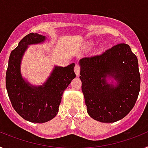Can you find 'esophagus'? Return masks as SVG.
Returning <instances> with one entry per match:
<instances>
[{
	"label": "esophagus",
	"mask_w": 148,
	"mask_h": 148,
	"mask_svg": "<svg viewBox=\"0 0 148 148\" xmlns=\"http://www.w3.org/2000/svg\"><path fill=\"white\" fill-rule=\"evenodd\" d=\"M74 71H75L76 76H79V75H80V66H79V65H75V68H74Z\"/></svg>",
	"instance_id": "obj_1"
}]
</instances>
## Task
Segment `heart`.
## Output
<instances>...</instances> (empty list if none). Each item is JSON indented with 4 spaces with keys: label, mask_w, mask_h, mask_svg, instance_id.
I'll return each mask as SVG.
<instances>
[{
    "label": "heart",
    "mask_w": 148,
    "mask_h": 148,
    "mask_svg": "<svg viewBox=\"0 0 148 148\" xmlns=\"http://www.w3.org/2000/svg\"><path fill=\"white\" fill-rule=\"evenodd\" d=\"M92 42H88V43H87V47L90 48V47H91V46H92Z\"/></svg>",
    "instance_id": "b5f03b06"
}]
</instances>
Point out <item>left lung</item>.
Wrapping results in <instances>:
<instances>
[{
	"mask_svg": "<svg viewBox=\"0 0 148 148\" xmlns=\"http://www.w3.org/2000/svg\"><path fill=\"white\" fill-rule=\"evenodd\" d=\"M79 65L82 90L91 118L113 123L130 113L141 82L138 59L130 46L117 44L100 56L83 58Z\"/></svg>",
	"mask_w": 148,
	"mask_h": 148,
	"instance_id": "obj_1",
	"label": "left lung"
}]
</instances>
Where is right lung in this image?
<instances>
[{
	"instance_id": "right-lung-1",
	"label": "right lung",
	"mask_w": 148,
	"mask_h": 148,
	"mask_svg": "<svg viewBox=\"0 0 148 148\" xmlns=\"http://www.w3.org/2000/svg\"><path fill=\"white\" fill-rule=\"evenodd\" d=\"M47 38L38 33H29L12 51L6 74V87L13 108L27 121L44 123L58 114L63 92L73 78L75 64L67 66H55L42 85H32L22 76L21 61L28 47L42 44Z\"/></svg>"
}]
</instances>
